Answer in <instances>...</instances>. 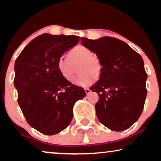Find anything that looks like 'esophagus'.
Wrapping results in <instances>:
<instances>
[{
	"mask_svg": "<svg viewBox=\"0 0 161 161\" xmlns=\"http://www.w3.org/2000/svg\"><path fill=\"white\" fill-rule=\"evenodd\" d=\"M85 92H86V94H89L90 93V92H91V90H90L89 89H88V88H86V89H85Z\"/></svg>",
	"mask_w": 161,
	"mask_h": 161,
	"instance_id": "esophagus-1",
	"label": "esophagus"
}]
</instances>
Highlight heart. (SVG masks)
<instances>
[{
    "mask_svg": "<svg viewBox=\"0 0 161 161\" xmlns=\"http://www.w3.org/2000/svg\"><path fill=\"white\" fill-rule=\"evenodd\" d=\"M69 57L62 55L59 57L57 62L58 69L64 78L68 80L74 78L76 67L79 66V72L81 74L75 83L80 86H89L94 83L96 75L98 76L101 72L102 66L100 61L89 48L83 45H78L69 52Z\"/></svg>",
    "mask_w": 161,
    "mask_h": 161,
    "instance_id": "b5f03b06",
    "label": "heart"
}]
</instances>
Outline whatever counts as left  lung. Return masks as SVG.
I'll return each mask as SVG.
<instances>
[{"label": "left lung", "mask_w": 161, "mask_h": 161, "mask_svg": "<svg viewBox=\"0 0 161 161\" xmlns=\"http://www.w3.org/2000/svg\"><path fill=\"white\" fill-rule=\"evenodd\" d=\"M80 39L102 66L100 80L90 88L100 97L95 105L98 120L111 130L128 129L140 117L147 94L142 57L114 37Z\"/></svg>", "instance_id": "8db88e82"}]
</instances>
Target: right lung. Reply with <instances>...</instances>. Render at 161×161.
<instances>
[{
  "mask_svg": "<svg viewBox=\"0 0 161 161\" xmlns=\"http://www.w3.org/2000/svg\"><path fill=\"white\" fill-rule=\"evenodd\" d=\"M78 36L44 34L33 39L14 64L17 102L28 124L45 135L64 130L73 117L77 100L86 97L83 88L64 78L58 59L79 42Z\"/></svg>",
  "mask_w": 161,
  "mask_h": 161,
  "instance_id": "1",
  "label": "right lung"
}]
</instances>
